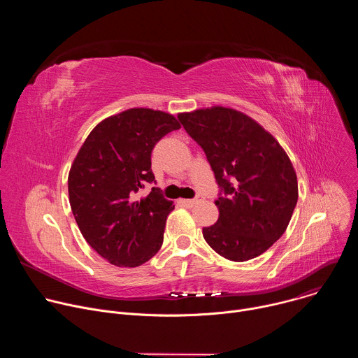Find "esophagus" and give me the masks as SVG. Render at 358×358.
I'll return each instance as SVG.
<instances>
[{
  "label": "esophagus",
  "mask_w": 358,
  "mask_h": 358,
  "mask_svg": "<svg viewBox=\"0 0 358 358\" xmlns=\"http://www.w3.org/2000/svg\"><path fill=\"white\" fill-rule=\"evenodd\" d=\"M201 201H202V196H196V198H192V199H180L178 202L181 203V206H185V207H194Z\"/></svg>",
  "instance_id": "obj_1"
}]
</instances>
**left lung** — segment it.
Returning a JSON list of instances; mask_svg holds the SVG:
<instances>
[{"mask_svg": "<svg viewBox=\"0 0 358 358\" xmlns=\"http://www.w3.org/2000/svg\"><path fill=\"white\" fill-rule=\"evenodd\" d=\"M203 150L220 187L218 221L202 229L221 257H259L286 231L297 202V177L280 144L249 116L222 106L180 113Z\"/></svg>", "mask_w": 358, "mask_h": 358, "instance_id": "obj_1", "label": "left lung"}]
</instances>
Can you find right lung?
I'll list each match as a JSON object with an SVG mask.
<instances>
[{
	"instance_id": "1",
	"label": "right lung",
	"mask_w": 358,
	"mask_h": 358,
	"mask_svg": "<svg viewBox=\"0 0 358 358\" xmlns=\"http://www.w3.org/2000/svg\"><path fill=\"white\" fill-rule=\"evenodd\" d=\"M181 126L173 115L129 109L100 122L80 147L69 171V202L86 242L115 266L136 268L160 250L173 201L156 184L151 152Z\"/></svg>"
}]
</instances>
